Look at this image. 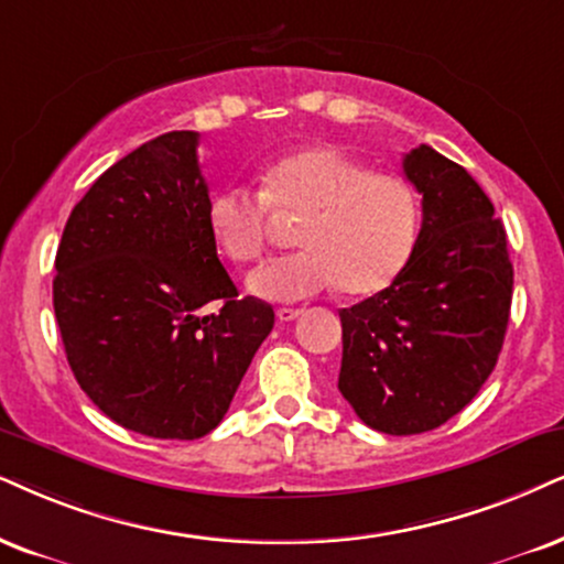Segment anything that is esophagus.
Instances as JSON below:
<instances>
[{
    "label": "esophagus",
    "mask_w": 564,
    "mask_h": 564,
    "mask_svg": "<svg viewBox=\"0 0 564 564\" xmlns=\"http://www.w3.org/2000/svg\"><path fill=\"white\" fill-rule=\"evenodd\" d=\"M275 315H278V319H281V323H291V319H296L299 315H302V310H291V306H281V310H278Z\"/></svg>",
    "instance_id": "34e87169"
}]
</instances>
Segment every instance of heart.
Instances as JSON below:
<instances>
[{
    "label": "heart",
    "mask_w": 564,
    "mask_h": 564,
    "mask_svg": "<svg viewBox=\"0 0 564 564\" xmlns=\"http://www.w3.org/2000/svg\"><path fill=\"white\" fill-rule=\"evenodd\" d=\"M270 208L306 216L299 249L249 275V289L275 302L310 299L340 286L372 294L388 286L409 260L419 226L409 182L333 145H310L270 163L262 192L226 187L208 203L218 247L237 262H254L268 249Z\"/></svg>",
    "instance_id": "obj_1"
}]
</instances>
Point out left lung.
I'll return each instance as SVG.
<instances>
[{
    "mask_svg": "<svg viewBox=\"0 0 564 564\" xmlns=\"http://www.w3.org/2000/svg\"><path fill=\"white\" fill-rule=\"evenodd\" d=\"M422 231L380 294L340 310L338 390L384 434L437 430L466 409L502 351L512 302L508 237L495 205L430 145L403 155Z\"/></svg>",
    "mask_w": 564,
    "mask_h": 564,
    "instance_id": "obj_1",
    "label": "left lung"
}]
</instances>
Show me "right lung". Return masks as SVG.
Here are the masks:
<instances>
[{
	"instance_id": "obj_1",
	"label": "right lung",
	"mask_w": 564,
	"mask_h": 564,
	"mask_svg": "<svg viewBox=\"0 0 564 564\" xmlns=\"http://www.w3.org/2000/svg\"><path fill=\"white\" fill-rule=\"evenodd\" d=\"M197 140L166 132L106 169L69 213L54 262L77 384L111 422L159 440L216 430L275 323L220 265ZM205 303L219 310L205 316Z\"/></svg>"
}]
</instances>
